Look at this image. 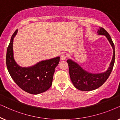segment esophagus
<instances>
[{
  "mask_svg": "<svg viewBox=\"0 0 120 120\" xmlns=\"http://www.w3.org/2000/svg\"><path fill=\"white\" fill-rule=\"evenodd\" d=\"M66 57H67V56L66 54H63L61 55V56H60V59H61V60H65V59H66Z\"/></svg>",
  "mask_w": 120,
  "mask_h": 120,
  "instance_id": "34e87169",
  "label": "esophagus"
}]
</instances>
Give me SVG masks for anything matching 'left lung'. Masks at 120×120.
<instances>
[{
  "label": "left lung",
  "mask_w": 120,
  "mask_h": 120,
  "mask_svg": "<svg viewBox=\"0 0 120 120\" xmlns=\"http://www.w3.org/2000/svg\"><path fill=\"white\" fill-rule=\"evenodd\" d=\"M100 35H104L106 37L112 46L114 52L113 56L109 68L106 71L103 73L93 74L86 71L79 65L68 59L67 61L69 68V74L70 79L77 89L82 91H90L94 90L100 87L104 83L109 77L114 67L115 60V45L111 38L108 32L104 28L100 27L98 31Z\"/></svg>",
  "instance_id": "8db88e82"
}]
</instances>
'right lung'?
<instances>
[{"label": "right lung", "mask_w": 120, "mask_h": 120, "mask_svg": "<svg viewBox=\"0 0 120 120\" xmlns=\"http://www.w3.org/2000/svg\"><path fill=\"white\" fill-rule=\"evenodd\" d=\"M17 32V30L12 35L6 52V64L9 74L17 85L28 93L38 94L45 92L52 85L60 57L41 61L30 68L19 66L14 59L12 49L14 38Z\"/></svg>", "instance_id": "obj_1"}]
</instances>
